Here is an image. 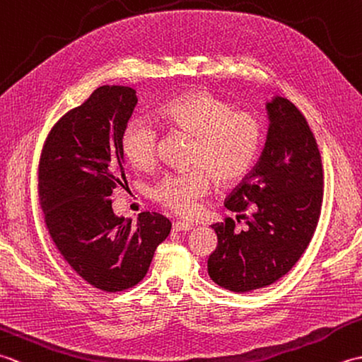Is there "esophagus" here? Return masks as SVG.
I'll return each mask as SVG.
<instances>
[{
  "label": "esophagus",
  "instance_id": "obj_1",
  "mask_svg": "<svg viewBox=\"0 0 362 362\" xmlns=\"http://www.w3.org/2000/svg\"><path fill=\"white\" fill-rule=\"evenodd\" d=\"M189 230H193V224H188V222L175 221L173 224V232H189Z\"/></svg>",
  "mask_w": 362,
  "mask_h": 362
}]
</instances>
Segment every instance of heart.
Here are the masks:
<instances>
[{
  "mask_svg": "<svg viewBox=\"0 0 362 362\" xmlns=\"http://www.w3.org/2000/svg\"><path fill=\"white\" fill-rule=\"evenodd\" d=\"M158 118L173 132L194 138L189 171L165 175L153 188V199L166 210L191 218L210 194L213 177L221 185L241 182L255 165L263 144V122L249 110H235L209 90H193L169 99ZM160 130L136 118L122 130L121 151L138 171H149L158 161Z\"/></svg>",
  "mask_w": 362,
  "mask_h": 362,
  "instance_id": "b5f03b06",
  "label": "heart"
}]
</instances>
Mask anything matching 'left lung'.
Listing matches in <instances>:
<instances>
[{
  "mask_svg": "<svg viewBox=\"0 0 362 362\" xmlns=\"http://www.w3.org/2000/svg\"><path fill=\"white\" fill-rule=\"evenodd\" d=\"M269 134L255 168L226 206L245 219L216 222L218 247L209 258L210 279L224 289L249 292L286 275L308 247L324 199L319 146L305 117L289 99L267 104Z\"/></svg>",
  "mask_w": 362,
  "mask_h": 362,
  "instance_id": "left-lung-1",
  "label": "left lung"
}]
</instances>
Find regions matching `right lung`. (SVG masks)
<instances>
[{
	"mask_svg": "<svg viewBox=\"0 0 362 362\" xmlns=\"http://www.w3.org/2000/svg\"><path fill=\"white\" fill-rule=\"evenodd\" d=\"M134 88H96L49 130L37 182L45 226L73 271L104 292L135 286L148 274L171 222L143 211L136 224L115 216L112 196L124 187L122 130L136 105Z\"/></svg>",
	"mask_w": 362,
	"mask_h": 362,
	"instance_id": "add662e5",
	"label": "right lung"
}]
</instances>
